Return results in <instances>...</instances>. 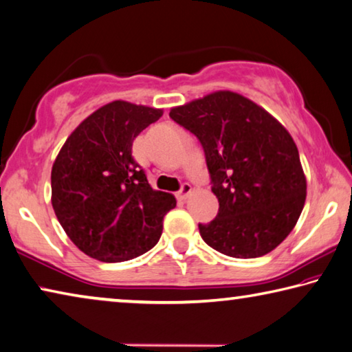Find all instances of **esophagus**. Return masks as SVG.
<instances>
[{
    "label": "esophagus",
    "mask_w": 352,
    "mask_h": 352,
    "mask_svg": "<svg viewBox=\"0 0 352 352\" xmlns=\"http://www.w3.org/2000/svg\"><path fill=\"white\" fill-rule=\"evenodd\" d=\"M190 192H192V186H190L189 183H183L180 190H178L177 197L180 199V200H186V199L189 197V195H190Z\"/></svg>",
    "instance_id": "34e87169"
}]
</instances>
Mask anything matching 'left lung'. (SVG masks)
Listing matches in <instances>:
<instances>
[{
    "mask_svg": "<svg viewBox=\"0 0 352 352\" xmlns=\"http://www.w3.org/2000/svg\"><path fill=\"white\" fill-rule=\"evenodd\" d=\"M169 116L204 147L219 212L199 223L211 248L259 258L290 234L306 200V177L290 133L270 113L233 91H216Z\"/></svg>",
    "mask_w": 352,
    "mask_h": 352,
    "instance_id": "1",
    "label": "left lung"
}]
</instances>
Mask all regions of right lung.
Listing matches in <instances>:
<instances>
[{"label":"right lung","mask_w":352,"mask_h":352,"mask_svg":"<svg viewBox=\"0 0 352 352\" xmlns=\"http://www.w3.org/2000/svg\"><path fill=\"white\" fill-rule=\"evenodd\" d=\"M163 110L113 100L65 141L51 170V201L74 245L102 262H122L157 245L172 194L152 189L132 157L133 140Z\"/></svg>","instance_id":"1"}]
</instances>
